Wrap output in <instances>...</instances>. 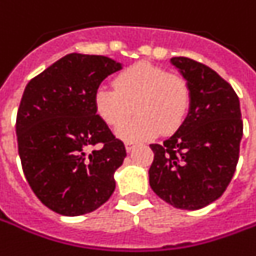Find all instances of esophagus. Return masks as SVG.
I'll list each match as a JSON object with an SVG mask.
<instances>
[{"mask_svg":"<svg viewBox=\"0 0 256 256\" xmlns=\"http://www.w3.org/2000/svg\"><path fill=\"white\" fill-rule=\"evenodd\" d=\"M124 146H126V151L130 152L134 148V142H132V141H126V142H124Z\"/></svg>","mask_w":256,"mask_h":256,"instance_id":"34e87169","label":"esophagus"}]
</instances>
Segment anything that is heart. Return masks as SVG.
I'll return each mask as SVG.
<instances>
[{"instance_id":"b5f03b06","label":"heart","mask_w":256,"mask_h":256,"mask_svg":"<svg viewBox=\"0 0 256 256\" xmlns=\"http://www.w3.org/2000/svg\"><path fill=\"white\" fill-rule=\"evenodd\" d=\"M136 105L139 114L124 125ZM98 116L128 141L148 140L162 133H172L183 123L190 106V87L180 76L150 62L134 64L115 78V88L100 86L94 94Z\"/></svg>"}]
</instances>
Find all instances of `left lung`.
<instances>
[{
  "label": "left lung",
  "instance_id": "8db88e82",
  "mask_svg": "<svg viewBox=\"0 0 256 256\" xmlns=\"http://www.w3.org/2000/svg\"><path fill=\"white\" fill-rule=\"evenodd\" d=\"M170 64L188 83L190 108L176 133L150 146V186L172 206L196 210L216 201L232 182L242 137L240 101L206 65L184 56Z\"/></svg>",
  "mask_w": 256,
  "mask_h": 256
}]
</instances>
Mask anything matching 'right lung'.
<instances>
[{
  "mask_svg": "<svg viewBox=\"0 0 256 256\" xmlns=\"http://www.w3.org/2000/svg\"><path fill=\"white\" fill-rule=\"evenodd\" d=\"M120 69L108 56L68 54L24 88L16 116L23 173L37 198L60 215L90 214L115 191L126 148L97 115L94 94Z\"/></svg>",
  "mask_w": 256,
  "mask_h": 256,
  "instance_id": "add662e5",
  "label": "right lung"
}]
</instances>
